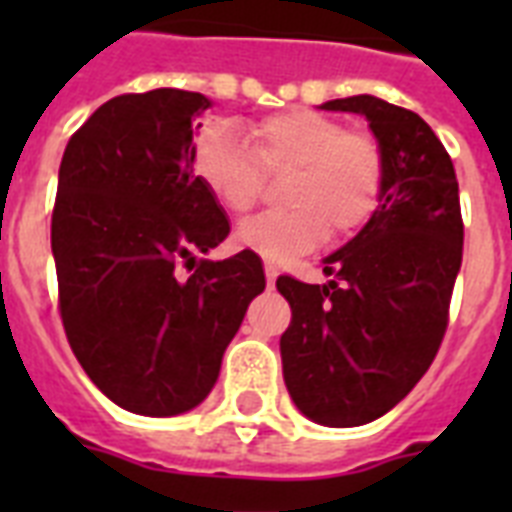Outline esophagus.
Segmentation results:
<instances>
[{
  "instance_id": "esophagus-1",
  "label": "esophagus",
  "mask_w": 512,
  "mask_h": 512,
  "mask_svg": "<svg viewBox=\"0 0 512 512\" xmlns=\"http://www.w3.org/2000/svg\"><path fill=\"white\" fill-rule=\"evenodd\" d=\"M276 276H279V271H276V265H265V279H268V287H273L276 284Z\"/></svg>"
}]
</instances>
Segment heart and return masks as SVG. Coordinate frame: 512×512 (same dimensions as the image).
Listing matches in <instances>:
<instances>
[{"label":"heart","mask_w":512,"mask_h":512,"mask_svg":"<svg viewBox=\"0 0 512 512\" xmlns=\"http://www.w3.org/2000/svg\"><path fill=\"white\" fill-rule=\"evenodd\" d=\"M252 148L231 124H212L196 143V175L231 215H244L263 193L265 175H287L289 209L249 217L236 241L265 263H287L327 239L364 228L385 193V154L366 132L319 111H284L249 127Z\"/></svg>","instance_id":"obj_1"}]
</instances>
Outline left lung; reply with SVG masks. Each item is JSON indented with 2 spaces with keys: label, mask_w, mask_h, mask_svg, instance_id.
Masks as SVG:
<instances>
[{
  "label": "left lung",
  "mask_w": 512,
  "mask_h": 512,
  "mask_svg": "<svg viewBox=\"0 0 512 512\" xmlns=\"http://www.w3.org/2000/svg\"><path fill=\"white\" fill-rule=\"evenodd\" d=\"M361 114L385 154L372 220L324 257L327 284L279 276L292 321L281 335L284 382L308 420L356 428L390 412L428 372L462 265L460 185L425 119L374 95L327 100Z\"/></svg>",
  "instance_id": "1"
}]
</instances>
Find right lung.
<instances>
[{
    "label": "right lung",
    "mask_w": 512,
    "mask_h": 512,
    "mask_svg": "<svg viewBox=\"0 0 512 512\" xmlns=\"http://www.w3.org/2000/svg\"><path fill=\"white\" fill-rule=\"evenodd\" d=\"M212 100L159 87L119 95L71 135L52 209L60 319L74 356L116 406L175 417L215 388L223 353L265 289L255 252L177 265L228 236L193 172Z\"/></svg>",
    "instance_id": "right-lung-1"
}]
</instances>
